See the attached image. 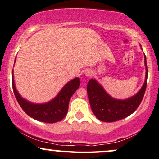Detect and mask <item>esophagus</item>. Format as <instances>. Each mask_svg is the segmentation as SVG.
I'll return each mask as SVG.
<instances>
[{"mask_svg":"<svg viewBox=\"0 0 159 159\" xmlns=\"http://www.w3.org/2000/svg\"><path fill=\"white\" fill-rule=\"evenodd\" d=\"M85 75L86 76H89V77H90V76L92 75V71L91 70H86L85 71Z\"/></svg>","mask_w":159,"mask_h":159,"instance_id":"obj_1","label":"esophagus"}]
</instances>
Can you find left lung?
Here are the masks:
<instances>
[{"label": "left lung", "mask_w": 159, "mask_h": 159, "mask_svg": "<svg viewBox=\"0 0 159 159\" xmlns=\"http://www.w3.org/2000/svg\"><path fill=\"white\" fill-rule=\"evenodd\" d=\"M146 66L145 81L142 89L136 95L126 100H116L105 92L103 88L94 79L88 82L87 94L92 111L100 121L111 122L127 117L134 113L141 103L144 98L148 80V67L146 56H144Z\"/></svg>", "instance_id": "left-lung-1"}]
</instances>
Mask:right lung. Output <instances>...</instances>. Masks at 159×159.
I'll list each match as a JSON object with an SVG mask.
<instances>
[{
  "mask_svg": "<svg viewBox=\"0 0 159 159\" xmlns=\"http://www.w3.org/2000/svg\"><path fill=\"white\" fill-rule=\"evenodd\" d=\"M80 78H75L66 84L56 97L49 103L45 104H34L22 98L16 90L13 79L12 88L18 103L29 116L34 119L47 123H54L61 121L68 111L69 102L72 95L80 86Z\"/></svg>",
  "mask_w": 159,
  "mask_h": 159,
  "instance_id": "right-lung-1",
  "label": "right lung"
}]
</instances>
